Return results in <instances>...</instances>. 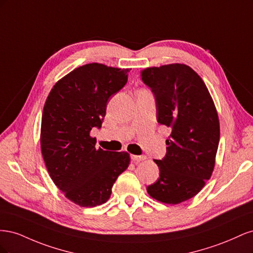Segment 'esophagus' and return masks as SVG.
Listing matches in <instances>:
<instances>
[{
	"label": "esophagus",
	"mask_w": 253,
	"mask_h": 253,
	"mask_svg": "<svg viewBox=\"0 0 253 253\" xmlns=\"http://www.w3.org/2000/svg\"><path fill=\"white\" fill-rule=\"evenodd\" d=\"M132 159L134 160V162H143V160L147 159V157H145L144 155H132L131 156Z\"/></svg>",
	"instance_id": "obj_1"
}]
</instances>
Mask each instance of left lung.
<instances>
[{"label": "left lung", "instance_id": "8db88e82", "mask_svg": "<svg viewBox=\"0 0 253 253\" xmlns=\"http://www.w3.org/2000/svg\"><path fill=\"white\" fill-rule=\"evenodd\" d=\"M141 79L155 95L157 121L171 128L165 158L154 160L159 178L147 191L160 203L177 205L211 177L219 142L217 111L203 79L186 64L147 67Z\"/></svg>", "mask_w": 253, "mask_h": 253}]
</instances>
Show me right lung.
Instances as JSON below:
<instances>
[{
    "instance_id": "obj_1",
    "label": "right lung",
    "mask_w": 253,
    "mask_h": 253,
    "mask_svg": "<svg viewBox=\"0 0 253 253\" xmlns=\"http://www.w3.org/2000/svg\"><path fill=\"white\" fill-rule=\"evenodd\" d=\"M129 68L88 63L75 68L51 88L41 124V151L53 183L80 207L109 201L118 176L131 162L127 152L96 149L112 95L126 85Z\"/></svg>"
}]
</instances>
